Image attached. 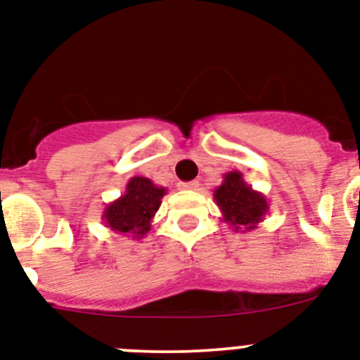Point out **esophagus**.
Here are the masks:
<instances>
[{"mask_svg": "<svg viewBox=\"0 0 360 360\" xmlns=\"http://www.w3.org/2000/svg\"><path fill=\"white\" fill-rule=\"evenodd\" d=\"M181 190H197L199 188V183L197 181H188V183H179Z\"/></svg>", "mask_w": 360, "mask_h": 360, "instance_id": "esophagus-1", "label": "esophagus"}]
</instances>
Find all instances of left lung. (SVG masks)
<instances>
[{
  "instance_id": "obj_1",
  "label": "left lung",
  "mask_w": 360,
  "mask_h": 360,
  "mask_svg": "<svg viewBox=\"0 0 360 360\" xmlns=\"http://www.w3.org/2000/svg\"><path fill=\"white\" fill-rule=\"evenodd\" d=\"M222 220L233 231H252L269 213V200L262 192L252 190L238 170L224 174V181L213 192Z\"/></svg>"
}]
</instances>
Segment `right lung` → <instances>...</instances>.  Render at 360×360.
<instances>
[{"label": "right lung", "mask_w": 360, "mask_h": 360, "mask_svg": "<svg viewBox=\"0 0 360 360\" xmlns=\"http://www.w3.org/2000/svg\"><path fill=\"white\" fill-rule=\"evenodd\" d=\"M165 193L167 188L158 186L148 177H131L124 195H120L103 208V224L116 235L140 240L150 231L152 220L160 210Z\"/></svg>", "instance_id": "add662e5"}]
</instances>
